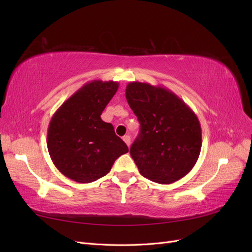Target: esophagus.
Listing matches in <instances>:
<instances>
[{"label":"esophagus","mask_w":252,"mask_h":252,"mask_svg":"<svg viewBox=\"0 0 252 252\" xmlns=\"http://www.w3.org/2000/svg\"><path fill=\"white\" fill-rule=\"evenodd\" d=\"M123 141H124L126 144H127V146H128V147L130 146V136H129L128 134L123 136Z\"/></svg>","instance_id":"1"}]
</instances>
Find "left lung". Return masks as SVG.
<instances>
[{
	"label": "left lung",
	"mask_w": 252,
	"mask_h": 252,
	"mask_svg": "<svg viewBox=\"0 0 252 252\" xmlns=\"http://www.w3.org/2000/svg\"><path fill=\"white\" fill-rule=\"evenodd\" d=\"M126 100L141 130L130 155L146 179L170 184L193 168L202 147L199 119L172 91L148 83L130 82Z\"/></svg>",
	"instance_id": "left-lung-1"
}]
</instances>
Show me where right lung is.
<instances>
[{
  "label": "right lung",
  "mask_w": 252,
  "mask_h": 252,
  "mask_svg": "<svg viewBox=\"0 0 252 252\" xmlns=\"http://www.w3.org/2000/svg\"><path fill=\"white\" fill-rule=\"evenodd\" d=\"M119 83L94 80L86 83L53 114L47 147L53 164L68 179L91 183L107 174L128 147L101 114Z\"/></svg>",
  "instance_id": "1"
}]
</instances>
